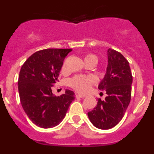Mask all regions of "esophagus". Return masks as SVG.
I'll return each instance as SVG.
<instances>
[{
    "label": "esophagus",
    "mask_w": 154,
    "mask_h": 154,
    "mask_svg": "<svg viewBox=\"0 0 154 154\" xmlns=\"http://www.w3.org/2000/svg\"><path fill=\"white\" fill-rule=\"evenodd\" d=\"M75 96L77 98H84L85 96L84 95H82V94H75Z\"/></svg>",
    "instance_id": "34e87169"
}]
</instances>
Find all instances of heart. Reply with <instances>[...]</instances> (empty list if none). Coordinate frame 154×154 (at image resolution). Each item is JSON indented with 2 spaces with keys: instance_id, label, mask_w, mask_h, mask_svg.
Segmentation results:
<instances>
[{
  "instance_id": "heart-1",
  "label": "heart",
  "mask_w": 154,
  "mask_h": 154,
  "mask_svg": "<svg viewBox=\"0 0 154 154\" xmlns=\"http://www.w3.org/2000/svg\"><path fill=\"white\" fill-rule=\"evenodd\" d=\"M96 58V56L93 55H89L85 57V58ZM65 64L63 65L62 69H65ZM93 79L91 77L89 76H83V75H79L75 76L74 78L71 79L69 81V84L71 87H72L73 89H75L76 91L80 92H86L89 88L90 87L91 84L92 83Z\"/></svg>"
}]
</instances>
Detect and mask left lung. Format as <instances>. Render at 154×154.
I'll return each mask as SVG.
<instances>
[{
	"mask_svg": "<svg viewBox=\"0 0 154 154\" xmlns=\"http://www.w3.org/2000/svg\"><path fill=\"white\" fill-rule=\"evenodd\" d=\"M106 73L98 89L106 92L104 100L98 99L96 106L88 112L91 123L96 128L109 130L123 119L131 99L133 76L129 62L122 54L109 48Z\"/></svg>",
	"mask_w": 154,
	"mask_h": 154,
	"instance_id": "obj_1",
	"label": "left lung"
}]
</instances>
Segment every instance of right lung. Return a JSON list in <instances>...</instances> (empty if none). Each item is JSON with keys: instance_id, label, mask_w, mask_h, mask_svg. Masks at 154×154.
Instances as JSON below:
<instances>
[{"instance_id": "obj_1", "label": "right lung", "mask_w": 154, "mask_h": 154, "mask_svg": "<svg viewBox=\"0 0 154 154\" xmlns=\"http://www.w3.org/2000/svg\"><path fill=\"white\" fill-rule=\"evenodd\" d=\"M70 51L58 48L38 51L21 67L17 82L20 100L28 118L38 126L47 129L58 126L75 98L69 89L60 96H54L51 90Z\"/></svg>"}]
</instances>
